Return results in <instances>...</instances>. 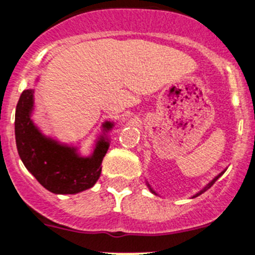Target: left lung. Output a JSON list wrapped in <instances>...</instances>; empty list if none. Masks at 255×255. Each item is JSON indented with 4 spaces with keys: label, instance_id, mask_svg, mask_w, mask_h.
I'll list each match as a JSON object with an SVG mask.
<instances>
[{
    "label": "left lung",
    "instance_id": "left-lung-1",
    "mask_svg": "<svg viewBox=\"0 0 255 255\" xmlns=\"http://www.w3.org/2000/svg\"><path fill=\"white\" fill-rule=\"evenodd\" d=\"M223 173H224V172H221V173H220V175H218V176H216V177H215V178H214L213 181H211V182H210V184H209V185H208V186H206V187H205V189H204V190H201V191H200V192H197V194H196V195H195V197H196V196H199V195H201V194H203V192H205V191H206V190H208V189H210V187H211V186H213V185H214V182H215V181H216V180H218V178H219V177H220V176H221V175H223Z\"/></svg>",
    "mask_w": 255,
    "mask_h": 255
}]
</instances>
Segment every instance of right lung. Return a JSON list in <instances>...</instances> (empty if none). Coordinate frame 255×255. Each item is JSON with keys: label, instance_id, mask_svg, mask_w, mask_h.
I'll return each mask as SVG.
<instances>
[{"label": "right lung", "instance_id": "1", "mask_svg": "<svg viewBox=\"0 0 255 255\" xmlns=\"http://www.w3.org/2000/svg\"><path fill=\"white\" fill-rule=\"evenodd\" d=\"M32 106L34 90H23L16 107L15 135L25 167L54 194H77L90 189L101 176L108 142L102 138L92 157H80L74 148L61 146L39 132L30 118ZM112 126L107 122L104 128L111 129Z\"/></svg>", "mask_w": 255, "mask_h": 255}]
</instances>
